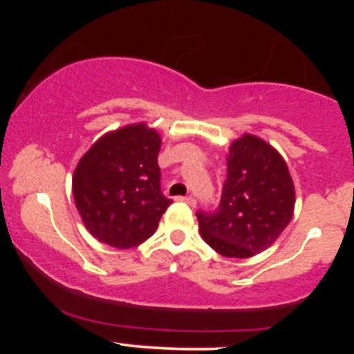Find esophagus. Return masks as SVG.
<instances>
[{
  "mask_svg": "<svg viewBox=\"0 0 354 354\" xmlns=\"http://www.w3.org/2000/svg\"><path fill=\"white\" fill-rule=\"evenodd\" d=\"M178 201H185V203H188L189 206H196V201H194L193 196H180L178 198Z\"/></svg>",
  "mask_w": 354,
  "mask_h": 354,
  "instance_id": "34e87169",
  "label": "esophagus"
}]
</instances>
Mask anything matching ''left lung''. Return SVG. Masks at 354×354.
<instances>
[{
  "mask_svg": "<svg viewBox=\"0 0 354 354\" xmlns=\"http://www.w3.org/2000/svg\"><path fill=\"white\" fill-rule=\"evenodd\" d=\"M228 176L214 213H196L201 238L226 258L245 259L270 248L295 213V185L278 149L245 133L226 156Z\"/></svg>",
  "mask_w": 354,
  "mask_h": 354,
  "instance_id": "obj_1",
  "label": "left lung"
}]
</instances>
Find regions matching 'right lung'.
Masks as SVG:
<instances>
[{"mask_svg":"<svg viewBox=\"0 0 354 354\" xmlns=\"http://www.w3.org/2000/svg\"><path fill=\"white\" fill-rule=\"evenodd\" d=\"M161 136L146 123L108 131L81 156L73 196L89 233L128 250L145 243L171 205L160 186Z\"/></svg>","mask_w":354,"mask_h":354,"instance_id":"1","label":"right lung"}]
</instances>
